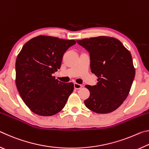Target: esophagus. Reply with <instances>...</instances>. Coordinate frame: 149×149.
<instances>
[{
	"label": "esophagus",
	"instance_id": "obj_1",
	"mask_svg": "<svg viewBox=\"0 0 149 149\" xmlns=\"http://www.w3.org/2000/svg\"><path fill=\"white\" fill-rule=\"evenodd\" d=\"M74 85V89H81V88L82 87V85H81L76 84V83H75Z\"/></svg>",
	"mask_w": 149,
	"mask_h": 149
}]
</instances>
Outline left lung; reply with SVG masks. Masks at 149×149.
Here are the masks:
<instances>
[{
	"mask_svg": "<svg viewBox=\"0 0 149 149\" xmlns=\"http://www.w3.org/2000/svg\"><path fill=\"white\" fill-rule=\"evenodd\" d=\"M89 52L90 66L98 77L96 85H87L90 96L84 101L87 108L98 114L116 110L127 98L135 77L132 56L119 40L97 37L77 40Z\"/></svg>",
	"mask_w": 149,
	"mask_h": 149,
	"instance_id": "1",
	"label": "left lung"
}]
</instances>
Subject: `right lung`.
I'll use <instances>...</instances> for the list:
<instances>
[{"label": "right lung", "mask_w": 149, "mask_h": 149, "mask_svg": "<svg viewBox=\"0 0 149 149\" xmlns=\"http://www.w3.org/2000/svg\"><path fill=\"white\" fill-rule=\"evenodd\" d=\"M74 40L38 36L25 44L16 61V84L22 100L35 114L50 116L65 107L74 91L52 74L60 68L63 55Z\"/></svg>", "instance_id": "add662e5"}]
</instances>
